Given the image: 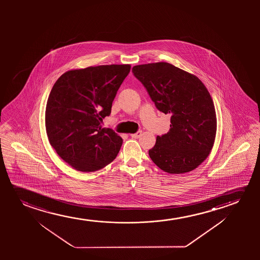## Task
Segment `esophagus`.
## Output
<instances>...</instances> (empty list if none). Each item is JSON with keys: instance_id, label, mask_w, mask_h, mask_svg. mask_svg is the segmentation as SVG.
Wrapping results in <instances>:
<instances>
[{"instance_id": "34e87169", "label": "esophagus", "mask_w": 260, "mask_h": 260, "mask_svg": "<svg viewBox=\"0 0 260 260\" xmlns=\"http://www.w3.org/2000/svg\"><path fill=\"white\" fill-rule=\"evenodd\" d=\"M141 135H142V132L139 131V132H137L136 133L132 134L131 136H132V138H133V139H139V138L141 137Z\"/></svg>"}]
</instances>
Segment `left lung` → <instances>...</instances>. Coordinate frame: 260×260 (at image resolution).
I'll list each match as a JSON object with an SVG mask.
<instances>
[{
	"label": "left lung",
	"instance_id": "left-lung-1",
	"mask_svg": "<svg viewBox=\"0 0 260 260\" xmlns=\"http://www.w3.org/2000/svg\"><path fill=\"white\" fill-rule=\"evenodd\" d=\"M157 109L170 114V132L158 136L149 156L160 170L181 174L194 170L213 146L217 119L210 93L194 75L166 62L132 68Z\"/></svg>",
	"mask_w": 260,
	"mask_h": 260
}]
</instances>
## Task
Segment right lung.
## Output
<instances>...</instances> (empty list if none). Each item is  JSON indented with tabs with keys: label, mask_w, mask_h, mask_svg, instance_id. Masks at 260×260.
Returning <instances> with one entry per match:
<instances>
[{
	"label": "right lung",
	"mask_w": 260,
	"mask_h": 260,
	"mask_svg": "<svg viewBox=\"0 0 260 260\" xmlns=\"http://www.w3.org/2000/svg\"><path fill=\"white\" fill-rule=\"evenodd\" d=\"M129 64L90 67L66 72L55 82L47 101L46 132L57 154L75 170L99 171L116 158L122 139L101 122Z\"/></svg>",
	"instance_id": "add662e5"
}]
</instances>
